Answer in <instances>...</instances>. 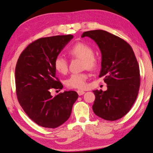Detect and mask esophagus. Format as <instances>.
<instances>
[{"mask_svg": "<svg viewBox=\"0 0 153 153\" xmlns=\"http://www.w3.org/2000/svg\"><path fill=\"white\" fill-rule=\"evenodd\" d=\"M77 93H78V94L79 95V96H82V95H83V94L85 93V92L83 91L78 90V91H77Z\"/></svg>", "mask_w": 153, "mask_h": 153, "instance_id": "esophagus-1", "label": "esophagus"}]
</instances>
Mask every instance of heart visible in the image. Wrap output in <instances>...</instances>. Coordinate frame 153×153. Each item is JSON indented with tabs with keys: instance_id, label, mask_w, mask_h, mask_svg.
Listing matches in <instances>:
<instances>
[{
	"instance_id": "heart-1",
	"label": "heart",
	"mask_w": 153,
	"mask_h": 153,
	"mask_svg": "<svg viewBox=\"0 0 153 153\" xmlns=\"http://www.w3.org/2000/svg\"><path fill=\"white\" fill-rule=\"evenodd\" d=\"M72 58L82 59V65L84 68L94 69L98 66V59L94 56V50L91 46L84 43L74 45L68 51ZM54 68L61 74H66L68 71V62L61 55H58L54 60ZM88 75L87 73H73L66 80V84L70 89H82L87 86Z\"/></svg>"
}]
</instances>
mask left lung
Masks as SVG:
<instances>
[{
    "instance_id": "obj_1",
    "label": "left lung",
    "mask_w": 153,
    "mask_h": 153,
    "mask_svg": "<svg viewBox=\"0 0 153 153\" xmlns=\"http://www.w3.org/2000/svg\"><path fill=\"white\" fill-rule=\"evenodd\" d=\"M93 39L101 52V69L107 90L93 91L92 110L98 117L116 121L131 110L140 84V69L131 47L119 37L103 30L84 32L82 38Z\"/></svg>"
}]
</instances>
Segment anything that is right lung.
Here are the masks:
<instances>
[{"mask_svg":"<svg viewBox=\"0 0 153 153\" xmlns=\"http://www.w3.org/2000/svg\"><path fill=\"white\" fill-rule=\"evenodd\" d=\"M71 34L47 37L29 44L20 54L15 68L17 98L23 110L35 123L55 128L70 117L78 95L64 91L53 97L52 89L63 85L55 76L54 60L69 42Z\"/></svg>","mask_w":153,"mask_h":153,"instance_id":"add662e5","label":"right lung"}]
</instances>
